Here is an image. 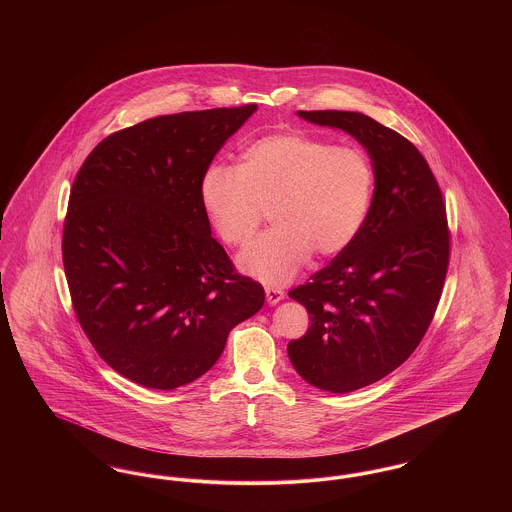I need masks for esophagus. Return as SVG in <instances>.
<instances>
[{
    "label": "esophagus",
    "instance_id": "1",
    "mask_svg": "<svg viewBox=\"0 0 512 512\" xmlns=\"http://www.w3.org/2000/svg\"><path fill=\"white\" fill-rule=\"evenodd\" d=\"M265 293H267L268 305H276V303H280V301L284 299V292H282L280 288L267 286V288H265Z\"/></svg>",
    "mask_w": 512,
    "mask_h": 512
}]
</instances>
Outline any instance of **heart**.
<instances>
[{"label": "heart", "mask_w": 512, "mask_h": 512, "mask_svg": "<svg viewBox=\"0 0 512 512\" xmlns=\"http://www.w3.org/2000/svg\"><path fill=\"white\" fill-rule=\"evenodd\" d=\"M376 186L365 149L278 132L253 140L238 167L213 165L201 178V205L220 240L247 247L270 215L274 228L240 257L265 284L292 280L313 251L338 255L365 226Z\"/></svg>", "instance_id": "heart-1"}]
</instances>
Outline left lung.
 <instances>
[{
  "instance_id": "8db88e82",
  "label": "left lung",
  "mask_w": 512,
  "mask_h": 512,
  "mask_svg": "<svg viewBox=\"0 0 512 512\" xmlns=\"http://www.w3.org/2000/svg\"><path fill=\"white\" fill-rule=\"evenodd\" d=\"M365 147L376 186L355 242L290 297L311 326L288 343L297 374L318 390L349 393L403 365L438 309L451 232L438 180L424 155L388 126L353 111H299Z\"/></svg>"
}]
</instances>
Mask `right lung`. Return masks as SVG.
Here are the masks:
<instances>
[{"instance_id":"1","label":"right lung","mask_w":512,"mask_h":512,"mask_svg":"<svg viewBox=\"0 0 512 512\" xmlns=\"http://www.w3.org/2000/svg\"><path fill=\"white\" fill-rule=\"evenodd\" d=\"M257 105L186 111L113 132L82 163L63 224L74 313L99 357L151 390L219 361L265 290L211 236L199 186Z\"/></svg>"}]
</instances>
